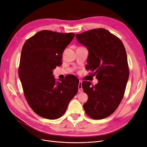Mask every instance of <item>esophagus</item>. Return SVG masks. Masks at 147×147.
I'll list each match as a JSON object with an SVG mask.
<instances>
[{
  "label": "esophagus",
  "instance_id": "1",
  "mask_svg": "<svg viewBox=\"0 0 147 147\" xmlns=\"http://www.w3.org/2000/svg\"><path fill=\"white\" fill-rule=\"evenodd\" d=\"M78 92H83V88H82V81L80 80L78 83Z\"/></svg>",
  "mask_w": 147,
  "mask_h": 147
}]
</instances>
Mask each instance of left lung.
<instances>
[{
  "label": "left lung",
  "mask_w": 147,
  "mask_h": 147,
  "mask_svg": "<svg viewBox=\"0 0 147 147\" xmlns=\"http://www.w3.org/2000/svg\"><path fill=\"white\" fill-rule=\"evenodd\" d=\"M75 37L88 48L86 68L99 81L95 85L82 82L83 91L88 96L83 109L92 119L105 118L117 110L125 92L129 75L125 48L118 37L102 28L77 34Z\"/></svg>",
  "instance_id": "obj_1"
}]
</instances>
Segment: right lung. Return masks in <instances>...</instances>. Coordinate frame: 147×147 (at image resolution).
I'll return each instance as SVG.
<instances>
[{"mask_svg": "<svg viewBox=\"0 0 147 147\" xmlns=\"http://www.w3.org/2000/svg\"><path fill=\"white\" fill-rule=\"evenodd\" d=\"M75 35L43 30L28 39L22 48L19 77L26 100L40 117L60 118L78 92L76 77L56 82L53 74L61 65L64 50Z\"/></svg>", "mask_w": 147, "mask_h": 147, "instance_id": "1", "label": "right lung"}]
</instances>
